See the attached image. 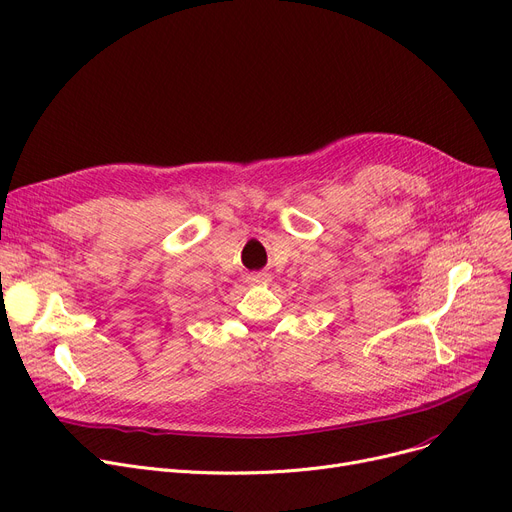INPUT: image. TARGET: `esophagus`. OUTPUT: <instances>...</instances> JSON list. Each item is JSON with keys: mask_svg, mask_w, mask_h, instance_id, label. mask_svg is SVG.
Returning <instances> with one entry per match:
<instances>
[{"mask_svg": "<svg viewBox=\"0 0 512 512\" xmlns=\"http://www.w3.org/2000/svg\"><path fill=\"white\" fill-rule=\"evenodd\" d=\"M249 280H251L253 284H265V282H270L272 278H270V274H251Z\"/></svg>", "mask_w": 512, "mask_h": 512, "instance_id": "esophagus-1", "label": "esophagus"}]
</instances>
